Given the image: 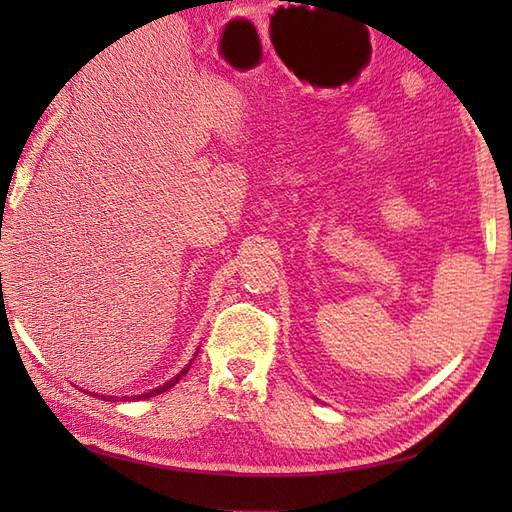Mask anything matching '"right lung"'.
I'll return each mask as SVG.
<instances>
[{
	"label": "right lung",
	"mask_w": 512,
	"mask_h": 512,
	"mask_svg": "<svg viewBox=\"0 0 512 512\" xmlns=\"http://www.w3.org/2000/svg\"><path fill=\"white\" fill-rule=\"evenodd\" d=\"M195 356H198V352H195ZM191 361H193V358H191ZM189 367H191V363L187 365V367H182V372L180 374H176V376H173L171 380H167V383L165 385H160V387H156V389H151V391H147V394H138V396H123V398H118V396H110V398H107V396H99V394H92V396H99V398H103V400H114V402H118V400H145V398H151V396H158V394H162V391H167V389H171L173 385H176L178 383V380L184 376V374H187L189 372Z\"/></svg>",
	"instance_id": "add662e5"
}]
</instances>
